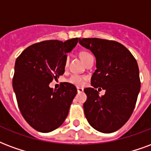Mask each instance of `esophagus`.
Wrapping results in <instances>:
<instances>
[{
	"label": "esophagus",
	"instance_id": "34e87169",
	"mask_svg": "<svg viewBox=\"0 0 151 151\" xmlns=\"http://www.w3.org/2000/svg\"><path fill=\"white\" fill-rule=\"evenodd\" d=\"M83 91V88H80V87H78L77 88V92H82Z\"/></svg>",
	"mask_w": 151,
	"mask_h": 151
}]
</instances>
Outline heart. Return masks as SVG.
<instances>
[{"label":"heart","instance_id":"b5f03b06","mask_svg":"<svg viewBox=\"0 0 151 151\" xmlns=\"http://www.w3.org/2000/svg\"><path fill=\"white\" fill-rule=\"evenodd\" d=\"M80 58L81 59L83 60V62L87 59L88 57L90 56H92V55L90 54V53L87 52V51H81L80 54ZM68 58H66L64 61V68H68ZM85 77L83 76H80V75H71V76L68 78V80H67V82L68 83H71V84H73L75 86H82L84 83V80H85Z\"/></svg>","mask_w":151,"mask_h":151}]
</instances>
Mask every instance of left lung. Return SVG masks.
<instances>
[{
  "label": "left lung",
  "mask_w": 151,
  "mask_h": 151,
  "mask_svg": "<svg viewBox=\"0 0 151 151\" xmlns=\"http://www.w3.org/2000/svg\"><path fill=\"white\" fill-rule=\"evenodd\" d=\"M83 47L96 59L92 74L93 88H84L87 101L84 114L92 127L102 133H113L125 125L131 116L141 88L139 69L130 51L116 41L79 38ZM101 86L106 94L100 97L95 88Z\"/></svg>",
  "instance_id": "left-lung-1"
}]
</instances>
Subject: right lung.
Here are the masks:
<instances>
[{
  "mask_svg": "<svg viewBox=\"0 0 151 151\" xmlns=\"http://www.w3.org/2000/svg\"><path fill=\"white\" fill-rule=\"evenodd\" d=\"M78 41H42L27 47L16 59L13 88L17 105L24 119L37 131H53L68 116L76 88L63 82L54 91L49 83L64 73L66 53Z\"/></svg>",
  "mask_w": 151,
  "mask_h": 151,
  "instance_id": "add662e5",
  "label": "right lung"
}]
</instances>
